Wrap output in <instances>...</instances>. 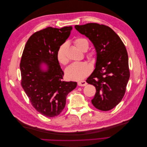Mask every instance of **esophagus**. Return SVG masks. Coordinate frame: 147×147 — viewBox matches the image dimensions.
I'll list each match as a JSON object with an SVG mask.
<instances>
[{
    "mask_svg": "<svg viewBox=\"0 0 147 147\" xmlns=\"http://www.w3.org/2000/svg\"><path fill=\"white\" fill-rule=\"evenodd\" d=\"M87 84V83L85 81H80L78 82V85L80 86H84Z\"/></svg>",
    "mask_w": 147,
    "mask_h": 147,
    "instance_id": "34e87169",
    "label": "esophagus"
}]
</instances>
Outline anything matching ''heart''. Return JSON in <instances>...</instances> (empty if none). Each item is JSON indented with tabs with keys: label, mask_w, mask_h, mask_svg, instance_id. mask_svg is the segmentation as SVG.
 Instances as JSON below:
<instances>
[{
	"label": "heart",
	"mask_w": 147,
	"mask_h": 147,
	"mask_svg": "<svg viewBox=\"0 0 147 147\" xmlns=\"http://www.w3.org/2000/svg\"><path fill=\"white\" fill-rule=\"evenodd\" d=\"M74 44L78 50L84 51L89 47L88 42L86 39L78 38L75 40ZM67 43L61 45L57 52V58L62 64H66L68 62L66 55ZM95 53L91 51L87 54L88 59H92L95 57ZM91 67L86 62H75L71 64L65 70V75L67 78L72 80H80L85 78L90 74Z\"/></svg>",
	"instance_id": "b5f03b06"
}]
</instances>
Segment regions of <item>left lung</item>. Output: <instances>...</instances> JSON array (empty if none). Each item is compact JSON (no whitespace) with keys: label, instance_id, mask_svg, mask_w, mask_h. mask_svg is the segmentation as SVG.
Masks as SVG:
<instances>
[{"label":"left lung","instance_id":"obj_1","mask_svg":"<svg viewBox=\"0 0 147 147\" xmlns=\"http://www.w3.org/2000/svg\"><path fill=\"white\" fill-rule=\"evenodd\" d=\"M75 28L90 40L97 53L95 69L86 80L96 87L92 104L100 110L109 111L122 100L129 79L126 48L109 26L88 23Z\"/></svg>","mask_w":147,"mask_h":147}]
</instances>
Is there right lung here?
<instances>
[{
    "label": "right lung",
    "mask_w": 147,
    "mask_h": 147,
    "mask_svg": "<svg viewBox=\"0 0 147 147\" xmlns=\"http://www.w3.org/2000/svg\"><path fill=\"white\" fill-rule=\"evenodd\" d=\"M72 26L61 29L48 27L33 34L22 55L21 86L37 112L52 118L65 107L66 97L77 83L63 81L64 72L57 58L59 47L68 38ZM47 68L43 71L41 65Z\"/></svg>",
    "instance_id": "obj_1"
}]
</instances>
